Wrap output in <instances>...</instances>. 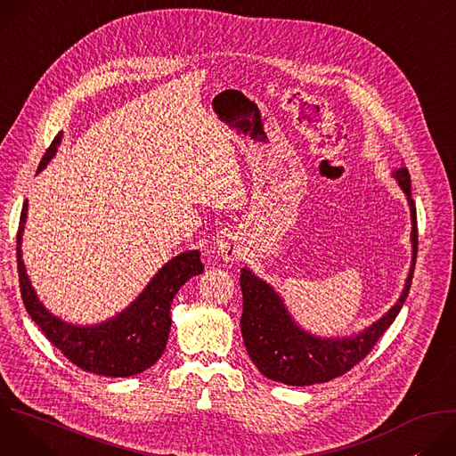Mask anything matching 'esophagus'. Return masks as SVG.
<instances>
[{
	"mask_svg": "<svg viewBox=\"0 0 456 456\" xmlns=\"http://www.w3.org/2000/svg\"><path fill=\"white\" fill-rule=\"evenodd\" d=\"M218 254L227 262H234V259H240L241 256V247L232 234H224L218 240Z\"/></svg>",
	"mask_w": 456,
	"mask_h": 456,
	"instance_id": "1",
	"label": "esophagus"
}]
</instances>
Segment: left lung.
<instances>
[{"label":"left lung","instance_id":"obj_1","mask_svg":"<svg viewBox=\"0 0 456 456\" xmlns=\"http://www.w3.org/2000/svg\"><path fill=\"white\" fill-rule=\"evenodd\" d=\"M395 178L406 192L411 209L413 264L399 301L359 336L321 339L303 332L292 321L281 297L273 287L256 278L248 269L241 271L240 285L243 294V314L240 324L243 343L248 357L265 377L289 386H310L341 377L371 352L380 336L389 329V324L395 321L410 294L419 248L417 209L415 200L411 199L408 167H401L395 173Z\"/></svg>","mask_w":456,"mask_h":456}]
</instances>
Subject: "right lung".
<instances>
[{"label":"right lung","instance_id":"obj_1","mask_svg":"<svg viewBox=\"0 0 456 456\" xmlns=\"http://www.w3.org/2000/svg\"><path fill=\"white\" fill-rule=\"evenodd\" d=\"M61 134L53 139L39 162L37 173L53 157ZM27 218V200L21 209L16 256L20 289L25 308L46 339L70 362L85 371L104 377H129L153 366L167 343L171 315L169 308L180 287L192 276L202 274L204 265L199 250H189L166 264L146 290L117 317L95 327H74L52 315L37 299L21 259V234Z\"/></svg>","mask_w":456,"mask_h":456}]
</instances>
